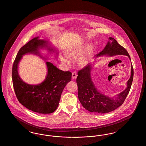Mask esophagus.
Instances as JSON below:
<instances>
[{"label":"esophagus","mask_w":146,"mask_h":146,"mask_svg":"<svg viewBox=\"0 0 146 146\" xmlns=\"http://www.w3.org/2000/svg\"><path fill=\"white\" fill-rule=\"evenodd\" d=\"M72 74V79L74 80V79H76V78H77V73H76L75 72H73Z\"/></svg>","instance_id":"34e87169"}]
</instances>
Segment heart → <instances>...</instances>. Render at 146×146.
<instances>
[{
    "label": "heart",
    "mask_w": 146,
    "mask_h": 146,
    "mask_svg": "<svg viewBox=\"0 0 146 146\" xmlns=\"http://www.w3.org/2000/svg\"><path fill=\"white\" fill-rule=\"evenodd\" d=\"M86 48L83 46H79L74 47L69 50L67 52V56L69 58H77V63L81 66H84L88 62V56L87 53H84ZM62 60L67 64H69V62L64 58H62Z\"/></svg>",
    "instance_id": "obj_1"
}]
</instances>
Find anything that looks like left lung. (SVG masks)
<instances>
[{
  "mask_svg": "<svg viewBox=\"0 0 146 146\" xmlns=\"http://www.w3.org/2000/svg\"><path fill=\"white\" fill-rule=\"evenodd\" d=\"M117 55L128 56L131 61L128 51L119 45L116 40L110 37L104 49L95 57L96 58L104 55L113 56ZM92 69V64H89L78 72L76 81L78 88L79 100L83 108L90 112L105 113L113 111L123 104L129 94L134 74L132 64L130 77L127 81V88L113 97L105 95L97 90L91 78Z\"/></svg>",
  "mask_w": 146,
  "mask_h": 146,
  "instance_id": "obj_1",
  "label": "left lung"
}]
</instances>
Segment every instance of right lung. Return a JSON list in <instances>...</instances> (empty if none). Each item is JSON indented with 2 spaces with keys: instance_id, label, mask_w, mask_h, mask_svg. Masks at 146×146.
Wrapping results in <instances>:
<instances>
[{
  "instance_id": "right-lung-1",
  "label": "right lung",
  "mask_w": 146,
  "mask_h": 146,
  "mask_svg": "<svg viewBox=\"0 0 146 146\" xmlns=\"http://www.w3.org/2000/svg\"><path fill=\"white\" fill-rule=\"evenodd\" d=\"M46 49L49 53H55L57 58L58 50L49 41L36 37L22 46L17 55L12 68V81L17 98L27 109L37 113L46 114L54 112L58 107L62 93L71 81L72 73L59 69L52 63L46 62L47 74L44 81L38 84H30L23 81L18 74V64L23 55L35 54L44 59H48L40 52Z\"/></svg>"
}]
</instances>
